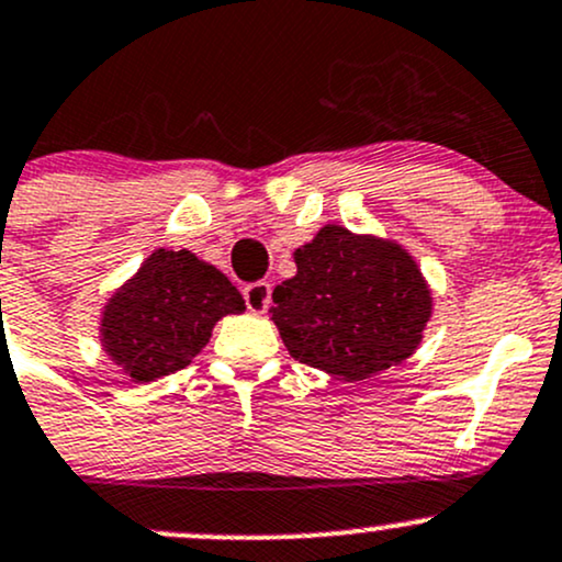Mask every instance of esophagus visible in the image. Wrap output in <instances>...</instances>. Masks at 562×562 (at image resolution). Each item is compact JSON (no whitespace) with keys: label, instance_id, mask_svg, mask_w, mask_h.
I'll return each instance as SVG.
<instances>
[{"label":"esophagus","instance_id":"obj_1","mask_svg":"<svg viewBox=\"0 0 562 562\" xmlns=\"http://www.w3.org/2000/svg\"><path fill=\"white\" fill-rule=\"evenodd\" d=\"M243 299L252 314H263L271 304V285L269 282H250V285H245Z\"/></svg>","mask_w":562,"mask_h":562}]
</instances>
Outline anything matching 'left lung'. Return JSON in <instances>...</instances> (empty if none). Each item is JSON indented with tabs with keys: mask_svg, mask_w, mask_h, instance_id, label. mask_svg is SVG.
I'll return each instance as SVG.
<instances>
[{
	"mask_svg": "<svg viewBox=\"0 0 562 562\" xmlns=\"http://www.w3.org/2000/svg\"><path fill=\"white\" fill-rule=\"evenodd\" d=\"M295 267L271 293V319L299 362L362 381L418 347L431 299L400 245L325 226L295 250Z\"/></svg>",
	"mask_w": 562,
	"mask_h": 562,
	"instance_id": "1",
	"label": "left lung"
}]
</instances>
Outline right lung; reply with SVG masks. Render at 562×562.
I'll return each instance as SVG.
<instances>
[{
	"mask_svg": "<svg viewBox=\"0 0 562 562\" xmlns=\"http://www.w3.org/2000/svg\"><path fill=\"white\" fill-rule=\"evenodd\" d=\"M245 310L237 288L189 250H157L109 301L103 347L135 381L187 368L224 314Z\"/></svg>",
	"mask_w": 562,
	"mask_h": 562,
	"instance_id": "right-lung-1",
	"label": "right lung"
}]
</instances>
